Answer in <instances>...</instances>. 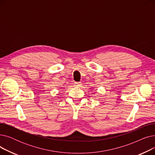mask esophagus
<instances>
[{
    "mask_svg": "<svg viewBox=\"0 0 155 155\" xmlns=\"http://www.w3.org/2000/svg\"><path fill=\"white\" fill-rule=\"evenodd\" d=\"M81 85L80 84V82H75V86H76V87H81Z\"/></svg>",
    "mask_w": 155,
    "mask_h": 155,
    "instance_id": "esophagus-1",
    "label": "esophagus"
}]
</instances>
